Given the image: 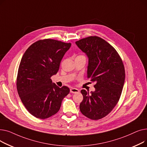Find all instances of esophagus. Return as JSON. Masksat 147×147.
Wrapping results in <instances>:
<instances>
[{"mask_svg":"<svg viewBox=\"0 0 147 147\" xmlns=\"http://www.w3.org/2000/svg\"><path fill=\"white\" fill-rule=\"evenodd\" d=\"M70 92H71V93H73V94L79 93V90L78 89L72 88L70 89Z\"/></svg>","mask_w":147,"mask_h":147,"instance_id":"esophagus-1","label":"esophagus"}]
</instances>
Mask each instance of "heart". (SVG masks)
Here are the masks:
<instances>
[{"label":"heart","instance_id":"1","mask_svg":"<svg viewBox=\"0 0 147 147\" xmlns=\"http://www.w3.org/2000/svg\"><path fill=\"white\" fill-rule=\"evenodd\" d=\"M79 57H83V55H80V56H79Z\"/></svg>","mask_w":147,"mask_h":147}]
</instances>
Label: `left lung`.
<instances>
[{
    "label": "left lung",
    "instance_id": "obj_1",
    "mask_svg": "<svg viewBox=\"0 0 147 147\" xmlns=\"http://www.w3.org/2000/svg\"><path fill=\"white\" fill-rule=\"evenodd\" d=\"M88 58L87 77L95 82L94 92L83 89L81 113L89 119L98 120L109 114L117 104L124 85L125 71L121 58L113 46L97 36L76 42Z\"/></svg>",
    "mask_w": 147,
    "mask_h": 147
}]
</instances>
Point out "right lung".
Masks as SVG:
<instances>
[{
	"instance_id": "obj_1",
	"label": "right lung",
	"mask_w": 147,
	"mask_h": 147,
	"mask_svg": "<svg viewBox=\"0 0 147 147\" xmlns=\"http://www.w3.org/2000/svg\"><path fill=\"white\" fill-rule=\"evenodd\" d=\"M71 45L53 39L40 40L31 45L21 58L17 91L26 109L37 118L45 119L55 114L69 94L68 87L59 88L51 78L58 71Z\"/></svg>"
}]
</instances>
